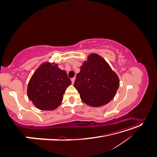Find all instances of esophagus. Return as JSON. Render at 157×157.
<instances>
[{
	"mask_svg": "<svg viewBox=\"0 0 157 157\" xmlns=\"http://www.w3.org/2000/svg\"><path fill=\"white\" fill-rule=\"evenodd\" d=\"M75 77L71 78V82H72V84H74L75 82Z\"/></svg>",
	"mask_w": 157,
	"mask_h": 157,
	"instance_id": "1",
	"label": "esophagus"
}]
</instances>
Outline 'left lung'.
<instances>
[{"mask_svg":"<svg viewBox=\"0 0 157 157\" xmlns=\"http://www.w3.org/2000/svg\"><path fill=\"white\" fill-rule=\"evenodd\" d=\"M80 69L74 86L84 103L99 107L115 98L120 85L119 78L101 56L90 54Z\"/></svg>","mask_w":157,"mask_h":157,"instance_id":"8db88e82","label":"left lung"}]
</instances>
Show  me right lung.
<instances>
[{
  "mask_svg": "<svg viewBox=\"0 0 157 157\" xmlns=\"http://www.w3.org/2000/svg\"><path fill=\"white\" fill-rule=\"evenodd\" d=\"M71 84L67 72L58 64L45 61L33 74L27 85L28 98L42 111H54L63 101L65 90Z\"/></svg>",
  "mask_w": 157,
  "mask_h": 157,
  "instance_id": "right-lung-1",
  "label": "right lung"
}]
</instances>
